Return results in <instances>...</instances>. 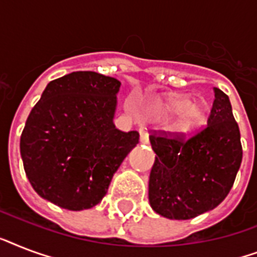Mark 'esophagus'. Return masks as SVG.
I'll list each match as a JSON object with an SVG mask.
<instances>
[{
  "label": "esophagus",
  "mask_w": 257,
  "mask_h": 257,
  "mask_svg": "<svg viewBox=\"0 0 257 257\" xmlns=\"http://www.w3.org/2000/svg\"><path fill=\"white\" fill-rule=\"evenodd\" d=\"M148 141H149V136H148V132H147V129L140 128V143L141 144H148Z\"/></svg>",
  "instance_id": "34e87169"
}]
</instances>
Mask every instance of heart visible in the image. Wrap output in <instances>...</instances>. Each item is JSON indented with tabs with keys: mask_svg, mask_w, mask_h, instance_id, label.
<instances>
[{
	"mask_svg": "<svg viewBox=\"0 0 257 257\" xmlns=\"http://www.w3.org/2000/svg\"><path fill=\"white\" fill-rule=\"evenodd\" d=\"M157 112L163 116H176L172 131L177 135H191L205 125L208 120V108L204 102H193L191 97L175 96L159 101Z\"/></svg>",
	"mask_w": 257,
	"mask_h": 257,
	"instance_id": "obj_1",
	"label": "heart"
}]
</instances>
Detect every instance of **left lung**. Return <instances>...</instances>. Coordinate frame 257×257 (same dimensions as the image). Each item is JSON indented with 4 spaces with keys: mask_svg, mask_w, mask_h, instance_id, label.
I'll use <instances>...</instances> for the list:
<instances>
[{
    "mask_svg": "<svg viewBox=\"0 0 257 257\" xmlns=\"http://www.w3.org/2000/svg\"><path fill=\"white\" fill-rule=\"evenodd\" d=\"M208 126L188 141L151 136L156 153L148 197L156 213L188 220L212 211L231 191L243 159L239 125L229 98L213 88Z\"/></svg>",
    "mask_w": 257,
    "mask_h": 257,
    "instance_id": "left-lung-1",
    "label": "left lung"
}]
</instances>
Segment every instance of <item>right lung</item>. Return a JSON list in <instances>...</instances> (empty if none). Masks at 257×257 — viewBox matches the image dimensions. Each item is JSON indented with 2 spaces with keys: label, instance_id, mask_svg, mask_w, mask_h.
<instances>
[{
  "label": "right lung",
  "instance_id": "obj_1",
  "mask_svg": "<svg viewBox=\"0 0 257 257\" xmlns=\"http://www.w3.org/2000/svg\"><path fill=\"white\" fill-rule=\"evenodd\" d=\"M121 82L96 72L50 81L20 141L26 177L38 196L69 211L90 209L139 143L113 122Z\"/></svg>",
  "mask_w": 257,
  "mask_h": 257
}]
</instances>
